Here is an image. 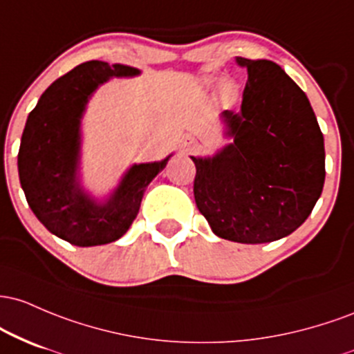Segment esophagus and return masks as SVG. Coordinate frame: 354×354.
Masks as SVG:
<instances>
[{"label": "esophagus", "mask_w": 354, "mask_h": 354, "mask_svg": "<svg viewBox=\"0 0 354 354\" xmlns=\"http://www.w3.org/2000/svg\"><path fill=\"white\" fill-rule=\"evenodd\" d=\"M185 149L187 150H194L197 147V142H196V138H187V140H185Z\"/></svg>", "instance_id": "obj_1"}]
</instances>
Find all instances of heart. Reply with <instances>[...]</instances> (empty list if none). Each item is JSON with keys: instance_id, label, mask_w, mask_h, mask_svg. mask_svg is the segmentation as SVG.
<instances>
[{"instance_id": "obj_1", "label": "heart", "mask_w": 354, "mask_h": 354, "mask_svg": "<svg viewBox=\"0 0 354 354\" xmlns=\"http://www.w3.org/2000/svg\"><path fill=\"white\" fill-rule=\"evenodd\" d=\"M205 85L207 86H212L214 83H216V80H214V78H205ZM219 97H221V100L222 102H232L234 98L237 97V86H236V83H232V82H224V83H221V86H219Z\"/></svg>"}]
</instances>
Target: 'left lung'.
Returning <instances> with one entry per match:
<instances>
[{
    "label": "left lung",
    "mask_w": 354,
    "mask_h": 354,
    "mask_svg": "<svg viewBox=\"0 0 354 354\" xmlns=\"http://www.w3.org/2000/svg\"><path fill=\"white\" fill-rule=\"evenodd\" d=\"M236 62L248 70L241 112L222 113L234 138L214 157H192L194 197L222 239L263 244L308 219L324 185V138L311 103L269 59Z\"/></svg>",
    "instance_id": "8db88e82"
}]
</instances>
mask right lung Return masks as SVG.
I'll return each mask as SVG.
<instances>
[{
  "label": "right lung",
  "mask_w": 354,
  "mask_h": 354,
  "mask_svg": "<svg viewBox=\"0 0 354 354\" xmlns=\"http://www.w3.org/2000/svg\"><path fill=\"white\" fill-rule=\"evenodd\" d=\"M138 73L132 66L98 59L82 63L51 83L28 115L18 152L21 189L38 221L73 245L120 239L137 217L147 185L169 162L167 157L132 165L103 204L80 187V122L90 95L109 78Z\"/></svg>",
  "instance_id": "obj_1"
}]
</instances>
